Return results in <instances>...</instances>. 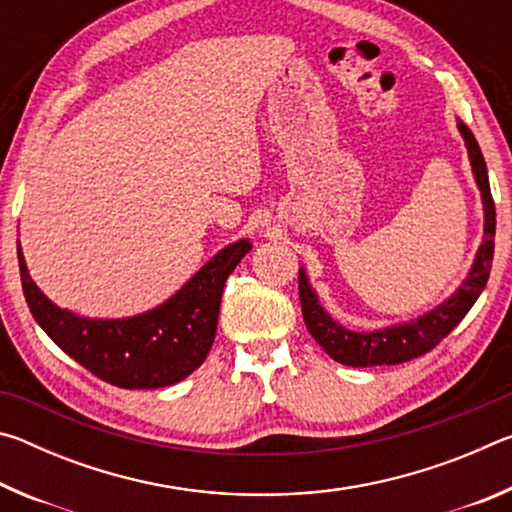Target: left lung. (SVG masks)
Here are the masks:
<instances>
[{
    "mask_svg": "<svg viewBox=\"0 0 512 512\" xmlns=\"http://www.w3.org/2000/svg\"><path fill=\"white\" fill-rule=\"evenodd\" d=\"M458 131L465 137L467 153H470L472 171L476 183H479L483 207H485V239L476 253L474 266L463 287L458 289L452 298L443 305L429 311L413 323L379 329V332H350V329L334 323L332 318L325 314V309L318 305L316 293L311 291L305 271L298 273V293L302 305V318L309 334L314 336L316 343L323 348L334 361L343 363V366L352 368H370V366H395V363H404L411 359H418L422 354L436 348V345L452 332V329L461 323L467 311L472 309L476 298L481 296L490 277L492 268V255H495V228H497V212L495 201L490 194V180H488V167H485L483 153L479 149V142L467 124L458 119Z\"/></svg>",
    "mask_w": 512,
    "mask_h": 512,
    "instance_id": "obj_1",
    "label": "left lung"
}]
</instances>
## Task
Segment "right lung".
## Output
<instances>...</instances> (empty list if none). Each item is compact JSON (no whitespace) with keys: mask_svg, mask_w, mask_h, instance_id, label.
Returning a JSON list of instances; mask_svg holds the SVG:
<instances>
[{"mask_svg":"<svg viewBox=\"0 0 512 512\" xmlns=\"http://www.w3.org/2000/svg\"><path fill=\"white\" fill-rule=\"evenodd\" d=\"M248 250L246 239L230 244L171 300L124 320H90L58 309L33 284L20 246L17 262L24 298L49 339L108 384L144 391L176 384L205 361L216 336L225 280Z\"/></svg>","mask_w":512,"mask_h":512,"instance_id":"add662e5","label":"right lung"}]
</instances>
